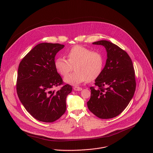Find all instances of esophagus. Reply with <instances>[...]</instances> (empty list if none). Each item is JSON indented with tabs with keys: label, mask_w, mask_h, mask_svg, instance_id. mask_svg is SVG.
Listing matches in <instances>:
<instances>
[{
	"label": "esophagus",
	"mask_w": 153,
	"mask_h": 153,
	"mask_svg": "<svg viewBox=\"0 0 153 153\" xmlns=\"http://www.w3.org/2000/svg\"><path fill=\"white\" fill-rule=\"evenodd\" d=\"M74 91H81L82 90V88H80V87H77V86H74L73 88Z\"/></svg>",
	"instance_id": "esophagus-1"
}]
</instances>
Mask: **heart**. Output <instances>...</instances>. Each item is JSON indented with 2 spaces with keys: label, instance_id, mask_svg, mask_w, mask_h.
<instances>
[{
  "label": "heart",
  "instance_id": "obj_1",
  "mask_svg": "<svg viewBox=\"0 0 153 153\" xmlns=\"http://www.w3.org/2000/svg\"><path fill=\"white\" fill-rule=\"evenodd\" d=\"M67 60L59 57L54 61L57 71L62 76H66L74 66L75 71L67 76L64 81L73 85H79L88 80L97 79L101 74L104 65L102 54L91 51L82 45H75L67 52Z\"/></svg>",
  "mask_w": 153,
  "mask_h": 153
}]
</instances>
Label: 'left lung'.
<instances>
[{
  "instance_id": "obj_1",
  "label": "left lung",
  "mask_w": 153,
  "mask_h": 153,
  "mask_svg": "<svg viewBox=\"0 0 153 153\" xmlns=\"http://www.w3.org/2000/svg\"><path fill=\"white\" fill-rule=\"evenodd\" d=\"M103 46L107 53L105 67L95 80L97 87H90L91 97L87 102L90 111L100 119L119 115L132 99L135 90V73L127 53L110 41L93 43Z\"/></svg>"
}]
</instances>
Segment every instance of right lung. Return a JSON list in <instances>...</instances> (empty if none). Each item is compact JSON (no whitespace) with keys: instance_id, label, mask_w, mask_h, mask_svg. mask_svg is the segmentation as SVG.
<instances>
[{"instance_id":"add662e5","label":"right lung","mask_w":153,"mask_h":153,"mask_svg":"<svg viewBox=\"0 0 153 153\" xmlns=\"http://www.w3.org/2000/svg\"><path fill=\"white\" fill-rule=\"evenodd\" d=\"M64 47L59 43H39L19 64L16 85L18 97L26 110L41 122H53L59 119L66 111V99L72 91L68 84L58 91L51 90L63 83L54 67V60Z\"/></svg>"}]
</instances>
